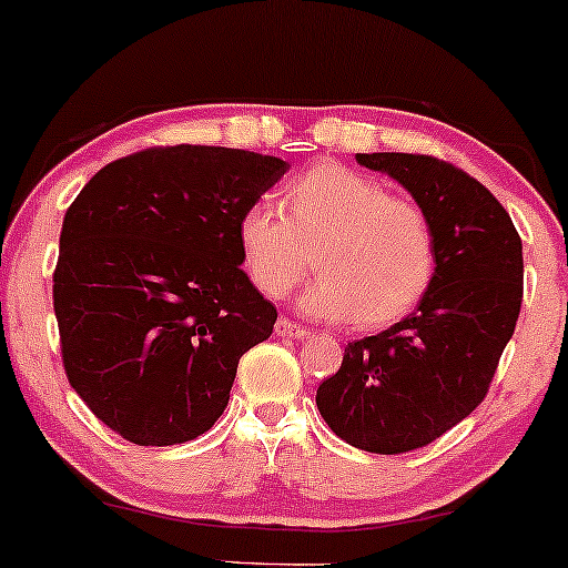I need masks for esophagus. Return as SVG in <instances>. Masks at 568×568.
<instances>
[{"label":"esophagus","instance_id":"esophagus-1","mask_svg":"<svg viewBox=\"0 0 568 568\" xmlns=\"http://www.w3.org/2000/svg\"><path fill=\"white\" fill-rule=\"evenodd\" d=\"M307 328H303L300 324H295V321L290 318H278L276 321V337L282 339H307Z\"/></svg>","mask_w":568,"mask_h":568}]
</instances>
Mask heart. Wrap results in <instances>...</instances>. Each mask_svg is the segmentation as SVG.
I'll use <instances>...</instances> for the list:
<instances>
[{
	"label": "heart",
	"instance_id": "1",
	"mask_svg": "<svg viewBox=\"0 0 568 568\" xmlns=\"http://www.w3.org/2000/svg\"><path fill=\"white\" fill-rule=\"evenodd\" d=\"M242 263L265 297H284L307 276L300 307L321 321L384 328L408 316L437 273V234L422 202L382 181L324 163L300 173L284 207L252 200L236 223Z\"/></svg>",
	"mask_w": 568,
	"mask_h": 568
}]
</instances>
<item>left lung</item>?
<instances>
[{
  "label": "left lung",
  "instance_id": "left-lung-1",
  "mask_svg": "<svg viewBox=\"0 0 568 568\" xmlns=\"http://www.w3.org/2000/svg\"><path fill=\"white\" fill-rule=\"evenodd\" d=\"M422 202L437 234V273L418 311L347 342L316 405L358 450L426 447L485 400L524 295L521 236L487 186L453 163L408 152L358 155Z\"/></svg>",
  "mask_w": 568,
  "mask_h": 568
}]
</instances>
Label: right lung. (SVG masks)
Returning <instances> with one entry per match:
<instances>
[{
	"label": "right lung",
	"instance_id": "add662e5",
	"mask_svg": "<svg viewBox=\"0 0 568 568\" xmlns=\"http://www.w3.org/2000/svg\"><path fill=\"white\" fill-rule=\"evenodd\" d=\"M286 163L229 146H150L104 165L68 207L52 276L62 366L134 445H179L226 408L276 307L244 273L236 223Z\"/></svg>",
	"mask_w": 568,
	"mask_h": 568
}]
</instances>
